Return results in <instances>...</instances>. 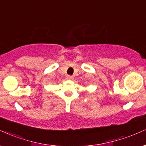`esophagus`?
I'll use <instances>...</instances> for the list:
<instances>
[{"label":"esophagus","mask_w":146,"mask_h":146,"mask_svg":"<svg viewBox=\"0 0 146 146\" xmlns=\"http://www.w3.org/2000/svg\"><path fill=\"white\" fill-rule=\"evenodd\" d=\"M67 79H68V80H72L73 77L72 76H70V75H68V76H67Z\"/></svg>","instance_id":"esophagus-1"}]
</instances>
